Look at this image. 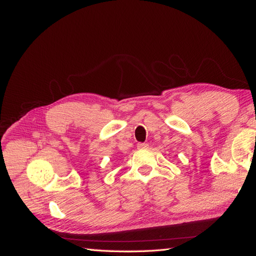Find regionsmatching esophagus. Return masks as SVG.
<instances>
[{
	"label": "esophagus",
	"mask_w": 256,
	"mask_h": 256,
	"mask_svg": "<svg viewBox=\"0 0 256 256\" xmlns=\"http://www.w3.org/2000/svg\"><path fill=\"white\" fill-rule=\"evenodd\" d=\"M148 143H138V148H148Z\"/></svg>",
	"instance_id": "1"
}]
</instances>
